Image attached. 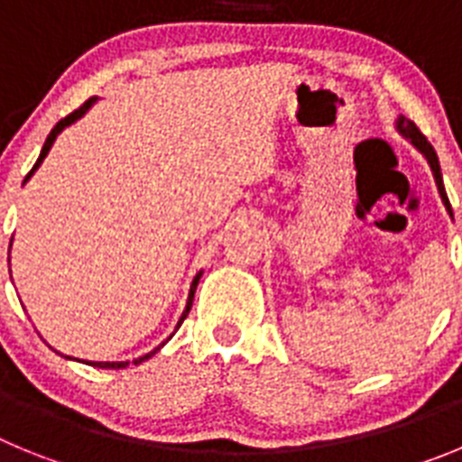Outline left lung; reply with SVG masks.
<instances>
[{"mask_svg":"<svg viewBox=\"0 0 462 462\" xmlns=\"http://www.w3.org/2000/svg\"><path fill=\"white\" fill-rule=\"evenodd\" d=\"M395 132H398L400 136L405 138V141H410L411 145H414V148L419 150V152H421L423 157H426L428 166H430V171H432V178H435V185H438L439 199H442L444 208H447L448 217H454V212H451V206H448L447 191H444L442 169H439V159H438V154H435V150H432L430 143H428V138L423 136V134L419 132V126H416L411 120H407L405 116H398V120H395Z\"/></svg>","mask_w":462,"mask_h":462,"instance_id":"left-lung-1","label":"left lung"}]
</instances>
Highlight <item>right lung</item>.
Wrapping results in <instances>:
<instances>
[{
	"label": "right lung",
	"instance_id": "obj_1",
	"mask_svg": "<svg viewBox=\"0 0 462 462\" xmlns=\"http://www.w3.org/2000/svg\"><path fill=\"white\" fill-rule=\"evenodd\" d=\"M94 104H97V97H92V99H89V101H85V104L80 106L79 110H73L71 116H67V117H64V120H60V122H57L55 126H52V132L48 134L46 143H43V148H41V154H39V159H36L34 169H32L30 173H27V178H24V182L30 180L32 175H34V171L39 169L41 164H43V159H46V154L51 152V148H52V143H55V138L60 136V134H62L64 129H67V126H71L73 122H79L80 117H83L85 113H88V110L92 108ZM24 182H23V185H24ZM8 254H11V250H8ZM8 261H11V259H8ZM8 271H11V268H8ZM201 275H203V271H199V273H196V277H194V280H191L189 296H187V305H185V310H182V317H180V319H178V324H175V330L180 328V324H182V321L187 319V314H189V310H191V300H194V293H196V287H199V280H201ZM175 330H173V333H175ZM173 333H171V336H173ZM171 336L166 337V340L162 342V345H159V346H154V349H152V352H150V354H145V356H138V358H134V365H138V363H143V361H148V358H152L154 354H157L159 349H162V346H164L166 342L171 340ZM67 358H71V356H67ZM83 363H88V365H92V368H106V370H120V368H126V365H129V361H83Z\"/></svg>",
	"mask_w": 462,
	"mask_h": 462
}]
</instances>
